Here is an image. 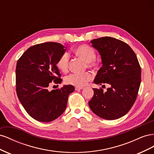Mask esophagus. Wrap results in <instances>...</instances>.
<instances>
[{"mask_svg": "<svg viewBox=\"0 0 154 154\" xmlns=\"http://www.w3.org/2000/svg\"><path fill=\"white\" fill-rule=\"evenodd\" d=\"M83 87H75V90L76 91H79V90H81L82 89Z\"/></svg>", "mask_w": 154, "mask_h": 154, "instance_id": "34e87169", "label": "esophagus"}]
</instances>
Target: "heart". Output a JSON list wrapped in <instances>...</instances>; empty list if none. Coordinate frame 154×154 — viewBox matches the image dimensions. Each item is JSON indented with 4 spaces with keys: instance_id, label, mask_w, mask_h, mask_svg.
<instances>
[{
    "instance_id": "heart-1",
    "label": "heart",
    "mask_w": 154,
    "mask_h": 154,
    "mask_svg": "<svg viewBox=\"0 0 154 154\" xmlns=\"http://www.w3.org/2000/svg\"><path fill=\"white\" fill-rule=\"evenodd\" d=\"M74 54L83 59L87 63L88 68H96L98 66L96 60V53L94 49L87 44L78 45L73 50ZM69 57L67 53L62 54L57 62V67L60 71L66 72L69 69ZM92 78V74L89 72L83 73H72L65 78L66 84L76 87H83L91 81Z\"/></svg>"
}]
</instances>
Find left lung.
Segmentation results:
<instances>
[{
	"label": "left lung",
	"mask_w": 154,
	"mask_h": 154,
	"mask_svg": "<svg viewBox=\"0 0 154 154\" xmlns=\"http://www.w3.org/2000/svg\"><path fill=\"white\" fill-rule=\"evenodd\" d=\"M93 48L102 60L94 82L108 83L110 87L93 88L94 96L88 101L92 111L99 117L113 120L128 113L136 100L141 84V69L136 53L124 42L105 36L92 40Z\"/></svg>",
	"instance_id": "1"
}]
</instances>
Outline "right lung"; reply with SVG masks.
Here are the masks:
<instances>
[{"label": "right lung", "mask_w": 154, "mask_h": 154, "mask_svg": "<svg viewBox=\"0 0 154 154\" xmlns=\"http://www.w3.org/2000/svg\"><path fill=\"white\" fill-rule=\"evenodd\" d=\"M66 51L57 42L38 44L27 49L17 61V96L27 114L38 122H50L61 116L74 91L71 85L51 91L48 88L51 83L62 82L57 62Z\"/></svg>", "instance_id": "1"}]
</instances>
